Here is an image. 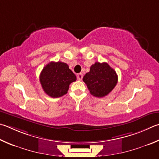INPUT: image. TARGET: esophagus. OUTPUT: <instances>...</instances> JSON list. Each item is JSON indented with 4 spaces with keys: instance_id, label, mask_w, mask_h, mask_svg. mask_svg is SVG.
<instances>
[{
    "instance_id": "34e87169",
    "label": "esophagus",
    "mask_w": 159,
    "mask_h": 159,
    "mask_svg": "<svg viewBox=\"0 0 159 159\" xmlns=\"http://www.w3.org/2000/svg\"><path fill=\"white\" fill-rule=\"evenodd\" d=\"M83 74L82 73H80V74H77V79L79 80H82V79H83Z\"/></svg>"
}]
</instances>
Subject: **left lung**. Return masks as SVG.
<instances>
[{"label": "left lung", "instance_id": "obj_1", "mask_svg": "<svg viewBox=\"0 0 159 159\" xmlns=\"http://www.w3.org/2000/svg\"><path fill=\"white\" fill-rule=\"evenodd\" d=\"M117 80L116 71L108 63L98 62L91 66L83 79L90 94L99 98L108 95L115 87Z\"/></svg>", "mask_w": 159, "mask_h": 159}]
</instances>
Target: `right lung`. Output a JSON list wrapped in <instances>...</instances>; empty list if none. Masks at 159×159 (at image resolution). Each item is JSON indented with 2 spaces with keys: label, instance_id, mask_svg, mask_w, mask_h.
I'll list each match as a JSON object with an SVG mask.
<instances>
[{
  "label": "right lung",
  "instance_id": "add662e5",
  "mask_svg": "<svg viewBox=\"0 0 159 159\" xmlns=\"http://www.w3.org/2000/svg\"><path fill=\"white\" fill-rule=\"evenodd\" d=\"M39 80L44 92L53 98L67 94L72 82L76 76L65 62H51L43 68Z\"/></svg>",
  "mask_w": 159,
  "mask_h": 159
}]
</instances>
